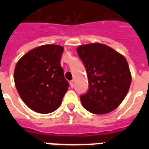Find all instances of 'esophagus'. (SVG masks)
I'll return each instance as SVG.
<instances>
[{
	"instance_id": "obj_1",
	"label": "esophagus",
	"mask_w": 149,
	"mask_h": 149,
	"mask_svg": "<svg viewBox=\"0 0 149 149\" xmlns=\"http://www.w3.org/2000/svg\"><path fill=\"white\" fill-rule=\"evenodd\" d=\"M69 84H70V86H71L72 88H73L74 87V81H71L70 82H69Z\"/></svg>"
}]
</instances>
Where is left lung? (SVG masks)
Masks as SVG:
<instances>
[{"instance_id":"obj_1","label":"left lung","mask_w":149,"mask_h":149,"mask_svg":"<svg viewBox=\"0 0 149 149\" xmlns=\"http://www.w3.org/2000/svg\"><path fill=\"white\" fill-rule=\"evenodd\" d=\"M89 82L82 105L94 114H105L116 109L128 93L132 75L127 60L109 46L91 43L78 46Z\"/></svg>"}]
</instances>
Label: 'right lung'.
Wrapping results in <instances>:
<instances>
[{"label":"right lung","instance_id":"right-lung-1","mask_svg":"<svg viewBox=\"0 0 149 149\" xmlns=\"http://www.w3.org/2000/svg\"><path fill=\"white\" fill-rule=\"evenodd\" d=\"M64 47L38 46L24 55L14 69L17 90L24 104L39 113H50L61 106L68 89L61 57Z\"/></svg>","mask_w":149,"mask_h":149}]
</instances>
